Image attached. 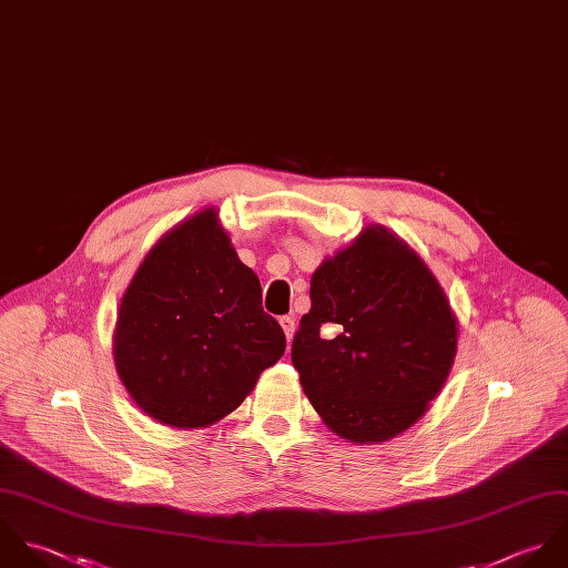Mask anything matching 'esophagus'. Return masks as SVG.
<instances>
[{
	"instance_id": "34e87169",
	"label": "esophagus",
	"mask_w": 568,
	"mask_h": 568,
	"mask_svg": "<svg viewBox=\"0 0 568 568\" xmlns=\"http://www.w3.org/2000/svg\"><path fill=\"white\" fill-rule=\"evenodd\" d=\"M278 323H281L283 332H285V338H287V342L292 341V336H294V318H292V316H283Z\"/></svg>"
}]
</instances>
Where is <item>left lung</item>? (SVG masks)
<instances>
[{
    "label": "left lung",
    "mask_w": 568,
    "mask_h": 568,
    "mask_svg": "<svg viewBox=\"0 0 568 568\" xmlns=\"http://www.w3.org/2000/svg\"><path fill=\"white\" fill-rule=\"evenodd\" d=\"M310 298L292 364L327 428L353 444L408 430L444 388L458 336L424 258L388 227H364L314 272Z\"/></svg>",
    "instance_id": "1"
}]
</instances>
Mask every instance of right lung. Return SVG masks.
<instances>
[{"label": "right lung", "mask_w": 568, "mask_h": 568, "mask_svg": "<svg viewBox=\"0 0 568 568\" xmlns=\"http://www.w3.org/2000/svg\"><path fill=\"white\" fill-rule=\"evenodd\" d=\"M285 353L217 209L171 227L144 256L118 310L114 362L133 402L171 428H209Z\"/></svg>", "instance_id": "obj_1"}]
</instances>
